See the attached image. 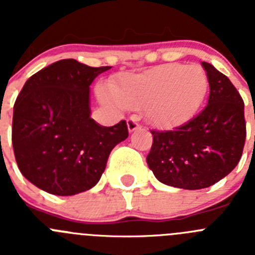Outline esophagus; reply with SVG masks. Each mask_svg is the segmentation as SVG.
<instances>
[{"instance_id":"1","label":"esophagus","mask_w":255,"mask_h":255,"mask_svg":"<svg viewBox=\"0 0 255 255\" xmlns=\"http://www.w3.org/2000/svg\"><path fill=\"white\" fill-rule=\"evenodd\" d=\"M141 126L139 125L138 121L135 120V119H129V120H128V130H129L130 132L135 131V130H139Z\"/></svg>"}]
</instances>
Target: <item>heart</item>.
<instances>
[{
  "label": "heart",
  "mask_w": 255,
  "mask_h": 255,
  "mask_svg": "<svg viewBox=\"0 0 255 255\" xmlns=\"http://www.w3.org/2000/svg\"><path fill=\"white\" fill-rule=\"evenodd\" d=\"M208 80L197 65L166 64L144 73L121 76L101 98L117 110L143 108L148 123L171 130L188 123L206 96Z\"/></svg>",
  "instance_id": "1"
}]
</instances>
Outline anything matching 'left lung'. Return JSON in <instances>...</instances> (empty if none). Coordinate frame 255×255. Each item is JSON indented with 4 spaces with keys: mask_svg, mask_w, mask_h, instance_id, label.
Listing matches in <instances>:
<instances>
[{
    "mask_svg": "<svg viewBox=\"0 0 255 255\" xmlns=\"http://www.w3.org/2000/svg\"><path fill=\"white\" fill-rule=\"evenodd\" d=\"M209 83L208 105L185 125L153 130L147 155L155 179L173 188L198 190L227 176L243 154L247 129L244 102L230 79L202 62Z\"/></svg>",
    "mask_w": 255,
    "mask_h": 255,
    "instance_id": "1",
    "label": "left lung"
}]
</instances>
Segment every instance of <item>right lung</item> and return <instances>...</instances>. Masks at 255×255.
<instances>
[{"label":"right lung","instance_id":"1","mask_svg":"<svg viewBox=\"0 0 255 255\" xmlns=\"http://www.w3.org/2000/svg\"><path fill=\"white\" fill-rule=\"evenodd\" d=\"M111 66L67 58L26 80L13 106L12 147L20 172L49 194L75 195L100 181L108 155L129 136L126 121L91 117V84Z\"/></svg>","mask_w":255,"mask_h":255}]
</instances>
